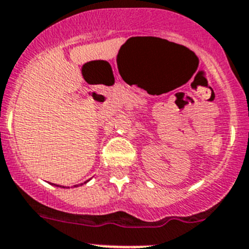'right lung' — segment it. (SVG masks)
Instances as JSON below:
<instances>
[{"instance_id": "right-lung-1", "label": "right lung", "mask_w": 249, "mask_h": 249, "mask_svg": "<svg viewBox=\"0 0 249 249\" xmlns=\"http://www.w3.org/2000/svg\"><path fill=\"white\" fill-rule=\"evenodd\" d=\"M86 183V182H85ZM81 185H82V184H81ZM57 187H59V185H57ZM73 187H78V185H73Z\"/></svg>"}]
</instances>
